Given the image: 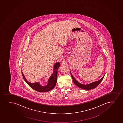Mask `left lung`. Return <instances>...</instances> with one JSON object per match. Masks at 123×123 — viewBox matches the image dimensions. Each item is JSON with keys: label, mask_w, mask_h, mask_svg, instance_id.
<instances>
[{"label": "left lung", "mask_w": 123, "mask_h": 123, "mask_svg": "<svg viewBox=\"0 0 123 123\" xmlns=\"http://www.w3.org/2000/svg\"><path fill=\"white\" fill-rule=\"evenodd\" d=\"M70 73H71V76L72 77V80H73V82H74L75 85L79 87H80V88H82V89L85 90H91L96 88L100 84V83L101 82V81H102L104 77V76L102 78H101L100 80H98V81H95L93 82L85 85V84H81L77 80H75V78H74V77L73 76V75L71 73V72H70Z\"/></svg>", "instance_id": "obj_1"}]
</instances>
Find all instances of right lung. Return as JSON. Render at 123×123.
Segmentation results:
<instances>
[{
  "label": "right lung",
  "instance_id": "obj_1",
  "mask_svg": "<svg viewBox=\"0 0 123 123\" xmlns=\"http://www.w3.org/2000/svg\"><path fill=\"white\" fill-rule=\"evenodd\" d=\"M60 66L59 62H56L55 64L54 67V72L48 80V84L45 86H42L39 84V83L36 82L31 83L28 81L25 76L22 72V74L24 80L27 83V84L32 88V89L36 91L40 92H46L51 91L55 87L57 82V77L58 74V70Z\"/></svg>",
  "mask_w": 123,
  "mask_h": 123
}]
</instances>
